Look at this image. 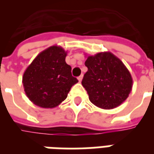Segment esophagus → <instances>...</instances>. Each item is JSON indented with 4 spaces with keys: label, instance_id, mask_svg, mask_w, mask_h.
Returning a JSON list of instances; mask_svg holds the SVG:
<instances>
[{
    "label": "esophagus",
    "instance_id": "esophagus-1",
    "mask_svg": "<svg viewBox=\"0 0 154 154\" xmlns=\"http://www.w3.org/2000/svg\"><path fill=\"white\" fill-rule=\"evenodd\" d=\"M82 77H83V76H82V75H81L80 77H77V79H78V81H79V82H82Z\"/></svg>",
    "mask_w": 154,
    "mask_h": 154
}]
</instances>
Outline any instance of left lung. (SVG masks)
Wrapping results in <instances>:
<instances>
[{"label":"left lung","mask_w":154,"mask_h":154,"mask_svg":"<svg viewBox=\"0 0 154 154\" xmlns=\"http://www.w3.org/2000/svg\"><path fill=\"white\" fill-rule=\"evenodd\" d=\"M88 70L82 84L89 100L99 108L110 110L125 101L131 92L133 79L122 61L110 52L88 56L85 62Z\"/></svg>","instance_id":"left-lung-1"}]
</instances>
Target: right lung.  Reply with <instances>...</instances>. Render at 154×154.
<instances>
[{"label":"right lung","mask_w":154,"mask_h":154,"mask_svg":"<svg viewBox=\"0 0 154 154\" xmlns=\"http://www.w3.org/2000/svg\"><path fill=\"white\" fill-rule=\"evenodd\" d=\"M67 52L57 45L38 54L24 72L22 82L31 102L42 108H54L67 97L71 87L78 82L66 63Z\"/></svg>","instance_id":"1"}]
</instances>
